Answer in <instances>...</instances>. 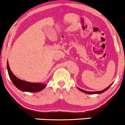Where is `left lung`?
Returning a JSON list of instances; mask_svg holds the SVG:
<instances>
[{
    "label": "left lung",
    "mask_w": 125,
    "mask_h": 125,
    "mask_svg": "<svg viewBox=\"0 0 125 125\" xmlns=\"http://www.w3.org/2000/svg\"><path fill=\"white\" fill-rule=\"evenodd\" d=\"M110 86H111V85H109V86H108L107 88H106L105 89H104V90H102V91H93V92H91V91H85V90H82V89H80V88H78V90H80V91H82V92L85 93L90 94H101V93H104V91H107V90L108 89H109V88L110 87Z\"/></svg>",
    "instance_id": "left-lung-1"
}]
</instances>
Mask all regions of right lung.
Listing matches in <instances>:
<instances>
[{"mask_svg": "<svg viewBox=\"0 0 125 125\" xmlns=\"http://www.w3.org/2000/svg\"><path fill=\"white\" fill-rule=\"evenodd\" d=\"M7 69H8L9 77L12 81L13 83L21 91H27V92H37L45 88V86H47V85L45 84L30 83L19 79L12 73L8 65V62H7Z\"/></svg>", "mask_w": 125, "mask_h": 125, "instance_id": "1", "label": "right lung"}]
</instances>
